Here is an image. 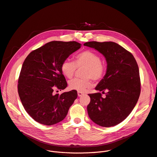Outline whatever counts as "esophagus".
I'll return each mask as SVG.
<instances>
[{
    "mask_svg": "<svg viewBox=\"0 0 157 157\" xmlns=\"http://www.w3.org/2000/svg\"><path fill=\"white\" fill-rule=\"evenodd\" d=\"M78 95L79 97H81V96H82V95H84V93H81V92H78Z\"/></svg>",
    "mask_w": 157,
    "mask_h": 157,
    "instance_id": "obj_1",
    "label": "esophagus"
}]
</instances>
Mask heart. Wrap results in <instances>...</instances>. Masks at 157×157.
Instances as JSON below:
<instances>
[{"label": "heart", "mask_w": 157, "mask_h": 157, "mask_svg": "<svg viewBox=\"0 0 157 157\" xmlns=\"http://www.w3.org/2000/svg\"><path fill=\"white\" fill-rule=\"evenodd\" d=\"M76 68H85L83 72L84 78H75L69 82L71 90L84 92L91 86V79L99 81L105 74V65L101 61V56L96 52L84 50L75 56L74 62L65 59L61 64V71L67 78L71 79L74 76Z\"/></svg>", "instance_id": "heart-1"}]
</instances>
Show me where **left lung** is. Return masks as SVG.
Wrapping results in <instances>:
<instances>
[{
  "label": "left lung",
  "mask_w": 157,
  "mask_h": 157,
  "mask_svg": "<svg viewBox=\"0 0 157 157\" xmlns=\"http://www.w3.org/2000/svg\"><path fill=\"white\" fill-rule=\"evenodd\" d=\"M84 45L102 53L107 64L105 76L95 88L105 96L102 98L101 93L88 94L91 98L87 107L89 117L102 127L116 125L130 114L140 96L137 61L131 53L113 41H89Z\"/></svg>",
  "instance_id": "1"
}]
</instances>
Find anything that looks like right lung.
<instances>
[{
  "label": "right lung",
  "instance_id": "1",
  "mask_svg": "<svg viewBox=\"0 0 157 157\" xmlns=\"http://www.w3.org/2000/svg\"><path fill=\"white\" fill-rule=\"evenodd\" d=\"M76 41H53L32 52L25 58L18 81V93L27 113L37 122L52 125L63 121L78 97L72 90L61 94L67 82L61 64L79 49Z\"/></svg>",
  "mask_w": 157,
  "mask_h": 157
}]
</instances>
